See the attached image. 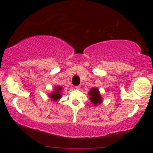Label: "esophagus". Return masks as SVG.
<instances>
[{
	"instance_id": "1",
	"label": "esophagus",
	"mask_w": 153,
	"mask_h": 153,
	"mask_svg": "<svg viewBox=\"0 0 153 153\" xmlns=\"http://www.w3.org/2000/svg\"><path fill=\"white\" fill-rule=\"evenodd\" d=\"M75 88H76V89H79V88H80V86L79 85V86H76Z\"/></svg>"
}]
</instances>
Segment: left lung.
<instances>
[{"mask_svg": "<svg viewBox=\"0 0 153 153\" xmlns=\"http://www.w3.org/2000/svg\"><path fill=\"white\" fill-rule=\"evenodd\" d=\"M89 95L90 97V100L95 105H99L100 103L102 102V98L100 97L99 91L97 88H92L89 92Z\"/></svg>", "mask_w": 153, "mask_h": 153, "instance_id": "8db88e82", "label": "left lung"}]
</instances>
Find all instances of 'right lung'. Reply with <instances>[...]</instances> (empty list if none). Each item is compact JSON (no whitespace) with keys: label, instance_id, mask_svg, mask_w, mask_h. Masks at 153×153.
I'll return each mask as SVG.
<instances>
[{"label":"right lung","instance_id":"right-lung-1","mask_svg":"<svg viewBox=\"0 0 153 153\" xmlns=\"http://www.w3.org/2000/svg\"><path fill=\"white\" fill-rule=\"evenodd\" d=\"M62 88L60 86H58L57 88H55V91L54 92L53 94H50V97L51 98V99L53 100H57L59 98L61 97V92Z\"/></svg>","mask_w":153,"mask_h":153}]
</instances>
